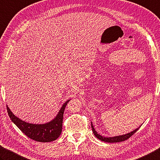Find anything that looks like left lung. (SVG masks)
Segmentation results:
<instances>
[{
  "mask_svg": "<svg viewBox=\"0 0 160 160\" xmlns=\"http://www.w3.org/2000/svg\"><path fill=\"white\" fill-rule=\"evenodd\" d=\"M141 127V125H140ZM140 127H138V128H137L136 129H134L129 133L123 134V135H120V136H116V137H103L102 135L99 134L97 131L95 130L94 127L92 125V122H91V128L93 132V134H94L95 136L97 137L98 138H99V140H101L102 141H104V142H107V143H117V142H121V141H124L125 140L128 139V138L130 137L131 136H132L135 132H136L138 129H139Z\"/></svg>",
  "mask_w": 160,
  "mask_h": 160,
  "instance_id": "1",
  "label": "left lung"
}]
</instances>
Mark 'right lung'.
<instances>
[{
  "mask_svg": "<svg viewBox=\"0 0 160 160\" xmlns=\"http://www.w3.org/2000/svg\"><path fill=\"white\" fill-rule=\"evenodd\" d=\"M70 99L66 101L62 104L58 114L51 121L44 124H33L21 120L12 112L7 105V110L10 119L18 128L27 137L39 142H51L59 137L62 132L63 113L66 105Z\"/></svg>",
  "mask_w": 160,
  "mask_h": 160,
  "instance_id": "add662e5",
  "label": "right lung"
}]
</instances>
